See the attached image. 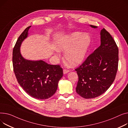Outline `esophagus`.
I'll list each match as a JSON object with an SVG mask.
<instances>
[{"instance_id": "34e87169", "label": "esophagus", "mask_w": 128, "mask_h": 128, "mask_svg": "<svg viewBox=\"0 0 128 128\" xmlns=\"http://www.w3.org/2000/svg\"><path fill=\"white\" fill-rule=\"evenodd\" d=\"M70 72V70H68V69H64V70H63V72H64V74H66L67 73H68Z\"/></svg>"}]
</instances>
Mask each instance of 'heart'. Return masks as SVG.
I'll use <instances>...</instances> for the list:
<instances>
[{
    "mask_svg": "<svg viewBox=\"0 0 128 128\" xmlns=\"http://www.w3.org/2000/svg\"><path fill=\"white\" fill-rule=\"evenodd\" d=\"M90 43V38L87 34L74 32L59 40L57 50L59 51L66 50L64 53L66 60L72 66H76L83 60Z\"/></svg>",
    "mask_w": 128,
    "mask_h": 128,
    "instance_id": "b5f03b06",
    "label": "heart"
}]
</instances>
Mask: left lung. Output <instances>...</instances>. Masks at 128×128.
I'll return each mask as SVG.
<instances>
[{
    "label": "left lung",
    "instance_id": "obj_1",
    "mask_svg": "<svg viewBox=\"0 0 128 128\" xmlns=\"http://www.w3.org/2000/svg\"><path fill=\"white\" fill-rule=\"evenodd\" d=\"M93 28L96 26L91 25ZM118 48L110 34L103 28L101 45L75 69L78 76L76 92L85 99L99 96L114 82L118 66Z\"/></svg>",
    "mask_w": 128,
    "mask_h": 128
}]
</instances>
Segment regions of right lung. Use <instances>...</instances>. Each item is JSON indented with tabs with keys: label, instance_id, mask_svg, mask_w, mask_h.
<instances>
[{
	"label": "right lung",
	"instance_id": "add662e5",
	"mask_svg": "<svg viewBox=\"0 0 128 128\" xmlns=\"http://www.w3.org/2000/svg\"><path fill=\"white\" fill-rule=\"evenodd\" d=\"M30 27L21 34L13 48V71L18 84L27 94L37 99H46L56 92L63 70L58 64L51 65L42 60H27L22 56L20 48Z\"/></svg>",
	"mask_w": 128,
	"mask_h": 128
}]
</instances>
